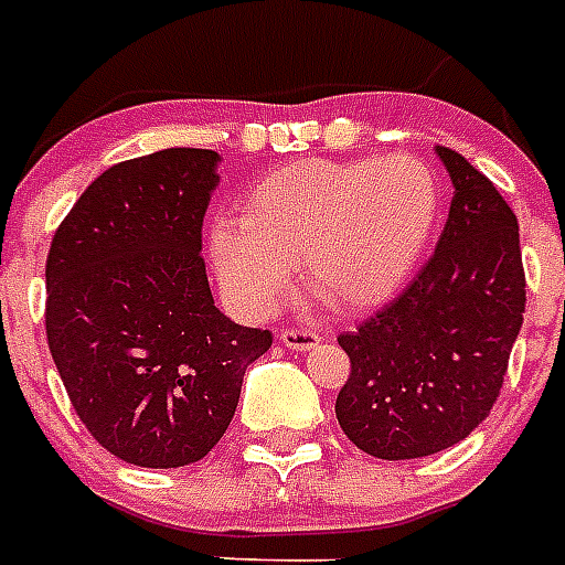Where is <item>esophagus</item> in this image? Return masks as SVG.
Instances as JSON below:
<instances>
[{"label": "esophagus", "instance_id": "1", "mask_svg": "<svg viewBox=\"0 0 565 565\" xmlns=\"http://www.w3.org/2000/svg\"><path fill=\"white\" fill-rule=\"evenodd\" d=\"M279 341L288 350H311V347L320 344V335L318 332H309V329H286V332H279Z\"/></svg>", "mask_w": 565, "mask_h": 565}]
</instances>
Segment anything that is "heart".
Instances as JSON below:
<instances>
[{
    "mask_svg": "<svg viewBox=\"0 0 565 565\" xmlns=\"http://www.w3.org/2000/svg\"><path fill=\"white\" fill-rule=\"evenodd\" d=\"M440 204L435 171L408 154L282 166L247 195L242 221L210 233V256L230 303L268 315L300 265L329 306L361 311L403 286Z\"/></svg>",
    "mask_w": 565,
    "mask_h": 565,
    "instance_id": "obj_1",
    "label": "heart"
}]
</instances>
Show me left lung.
Masks as SVG:
<instances>
[{"mask_svg": "<svg viewBox=\"0 0 565 565\" xmlns=\"http://www.w3.org/2000/svg\"><path fill=\"white\" fill-rule=\"evenodd\" d=\"M455 195L431 259L359 329L338 335L350 379L335 417L361 452L426 458L461 444L502 391L525 315L516 215L452 148Z\"/></svg>", "mask_w": 565, "mask_h": 565, "instance_id": "8db88e82", "label": "left lung"}]
</instances>
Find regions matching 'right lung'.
<instances>
[{
	"mask_svg": "<svg viewBox=\"0 0 565 565\" xmlns=\"http://www.w3.org/2000/svg\"><path fill=\"white\" fill-rule=\"evenodd\" d=\"M218 162L206 148H166L110 166L49 247L54 367L89 435L137 467L201 461L274 341L212 303L201 227Z\"/></svg>",
	"mask_w": 565,
	"mask_h": 565,
	"instance_id": "add662e5",
	"label": "right lung"
}]
</instances>
